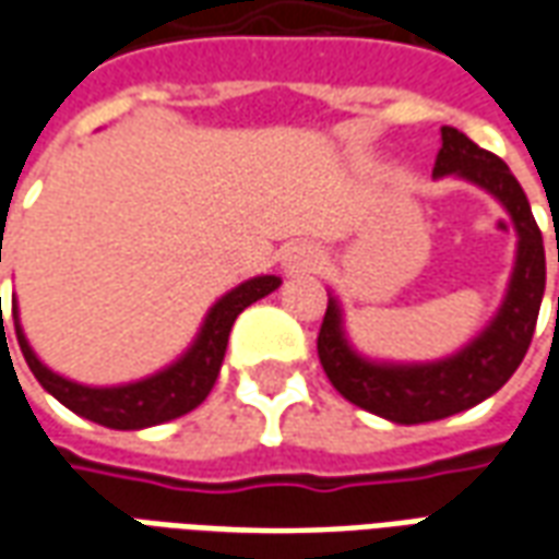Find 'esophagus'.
<instances>
[{"instance_id": "esophagus-1", "label": "esophagus", "mask_w": 559, "mask_h": 559, "mask_svg": "<svg viewBox=\"0 0 559 559\" xmlns=\"http://www.w3.org/2000/svg\"><path fill=\"white\" fill-rule=\"evenodd\" d=\"M317 266V254L314 251H305V248H293L287 254V269L293 272H308V269Z\"/></svg>"}]
</instances>
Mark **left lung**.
I'll use <instances>...</instances> for the list:
<instances>
[{"instance_id": "obj_1", "label": "left lung", "mask_w": 559, "mask_h": 559, "mask_svg": "<svg viewBox=\"0 0 559 559\" xmlns=\"http://www.w3.org/2000/svg\"><path fill=\"white\" fill-rule=\"evenodd\" d=\"M452 173L491 191L515 221V272L491 326H485L479 338L469 341L464 350L440 362H368L347 344L338 302L329 299L326 317L317 335L320 365L332 380V386L356 407L377 413L389 421H399V425L445 419L452 413L469 411L479 401L491 399L493 392L515 374V368L524 359L533 341L536 317H539L542 293H545L542 230L530 212L524 188L506 167V160L476 146L457 128L445 126L443 148L433 164V176L440 179Z\"/></svg>"}]
</instances>
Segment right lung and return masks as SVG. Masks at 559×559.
Returning a JSON list of instances; mask_svg holds the SVG:
<instances>
[{
    "instance_id": "right-lung-1",
    "label": "right lung",
    "mask_w": 559,
    "mask_h": 559,
    "mask_svg": "<svg viewBox=\"0 0 559 559\" xmlns=\"http://www.w3.org/2000/svg\"><path fill=\"white\" fill-rule=\"evenodd\" d=\"M278 284L281 278H275V275H260V278L239 284L227 296H221L218 302L212 305L206 320H203V329H200V335L191 344V350L185 353L179 362H173L170 368H164V371L146 377V380L126 383V386H83V383H74V380H66V377L50 371L32 353L29 341L23 335V329H20L17 302H11V311H14V329H17L23 359L32 368V374L38 377V383L59 404H66L68 411H74L83 419L98 421L104 428L138 431V428H148V425L179 419V416L191 413L206 401V395L215 386V380H218L221 362H224V353H227V338H230L236 317L242 314L251 302L263 299L272 290H278Z\"/></svg>"
}]
</instances>
